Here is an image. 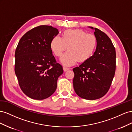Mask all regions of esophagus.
Wrapping results in <instances>:
<instances>
[{
  "label": "esophagus",
  "instance_id": "34e87169",
  "mask_svg": "<svg viewBox=\"0 0 132 132\" xmlns=\"http://www.w3.org/2000/svg\"><path fill=\"white\" fill-rule=\"evenodd\" d=\"M63 70L64 72H66V71H67L69 70V68H66V67H63Z\"/></svg>",
  "mask_w": 132,
  "mask_h": 132
}]
</instances>
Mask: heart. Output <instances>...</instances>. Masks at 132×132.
I'll use <instances>...</instances> for the list:
<instances>
[{"mask_svg":"<svg viewBox=\"0 0 132 132\" xmlns=\"http://www.w3.org/2000/svg\"><path fill=\"white\" fill-rule=\"evenodd\" d=\"M97 45L95 35L87 34L80 29L67 30L63 32L62 38L59 36L53 37L50 48L55 56L60 57L67 47L65 54L60 61L65 66H71L77 61H87L93 56Z\"/></svg>","mask_w":132,"mask_h":132,"instance_id":"obj_1","label":"heart"}]
</instances>
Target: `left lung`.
Masks as SVG:
<instances>
[{
	"label": "left lung",
	"mask_w": 132,
	"mask_h": 132,
	"mask_svg": "<svg viewBox=\"0 0 132 132\" xmlns=\"http://www.w3.org/2000/svg\"><path fill=\"white\" fill-rule=\"evenodd\" d=\"M89 28L95 30L96 49L88 60L73 69V85L79 97L95 100L104 96L110 88L116 71V54L113 45L106 34L96 28Z\"/></svg>",
	"instance_id": "1"
}]
</instances>
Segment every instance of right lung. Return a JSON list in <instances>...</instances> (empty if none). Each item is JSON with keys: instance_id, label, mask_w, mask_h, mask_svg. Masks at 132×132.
I'll use <instances>...</instances> for the list:
<instances>
[{"instance_id": "1", "label": "right lung", "mask_w": 132, "mask_h": 132, "mask_svg": "<svg viewBox=\"0 0 132 132\" xmlns=\"http://www.w3.org/2000/svg\"><path fill=\"white\" fill-rule=\"evenodd\" d=\"M59 32L51 26L40 25L25 34L18 43L15 72L22 92L32 99L42 100L51 96L63 72L50 48L51 40Z\"/></svg>"}]
</instances>
